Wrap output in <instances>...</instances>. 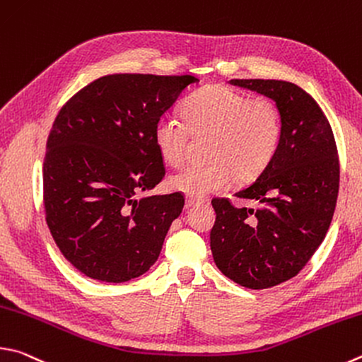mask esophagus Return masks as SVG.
<instances>
[{
    "label": "esophagus",
    "instance_id": "1",
    "mask_svg": "<svg viewBox=\"0 0 362 362\" xmlns=\"http://www.w3.org/2000/svg\"><path fill=\"white\" fill-rule=\"evenodd\" d=\"M204 201L202 199H198V198H187V201H185V206L187 207H193V206H199V204H202Z\"/></svg>",
    "mask_w": 362,
    "mask_h": 362
}]
</instances>
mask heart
<instances>
[{"instance_id":"1","label":"heart","mask_w":362,"mask_h":362,"mask_svg":"<svg viewBox=\"0 0 362 362\" xmlns=\"http://www.w3.org/2000/svg\"><path fill=\"white\" fill-rule=\"evenodd\" d=\"M182 123L163 117L156 123L153 141L169 166L187 160L189 136L212 134L209 155L214 161L189 164L170 177L169 185L189 198H204L231 185L235 177L250 180L269 164L281 142V117L266 98H250L221 83L202 87L182 106Z\"/></svg>"}]
</instances>
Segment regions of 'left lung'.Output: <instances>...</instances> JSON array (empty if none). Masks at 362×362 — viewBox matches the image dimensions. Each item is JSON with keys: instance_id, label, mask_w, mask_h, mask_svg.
<instances>
[{"instance_id": "1", "label": "left lung", "mask_w": 362, "mask_h": 362, "mask_svg": "<svg viewBox=\"0 0 362 362\" xmlns=\"http://www.w3.org/2000/svg\"><path fill=\"white\" fill-rule=\"evenodd\" d=\"M229 83L271 98L281 117V142L258 179L234 194L258 207L212 199L210 248L228 279L264 290L298 275L323 242L339 194L337 147L323 110L298 85L264 78Z\"/></svg>"}]
</instances>
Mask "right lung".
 Masks as SVG:
<instances>
[{"label":"right lung","instance_id":"right-lung-1","mask_svg":"<svg viewBox=\"0 0 362 362\" xmlns=\"http://www.w3.org/2000/svg\"><path fill=\"white\" fill-rule=\"evenodd\" d=\"M194 76L110 74L64 104L44 158L45 220L72 266L122 284L146 274L185 199L153 189L164 164L153 133Z\"/></svg>","mask_w":362,"mask_h":362}]
</instances>
